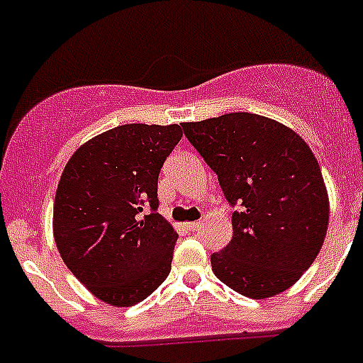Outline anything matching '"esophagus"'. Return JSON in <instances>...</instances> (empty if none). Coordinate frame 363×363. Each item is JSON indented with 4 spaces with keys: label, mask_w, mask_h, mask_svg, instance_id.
Masks as SVG:
<instances>
[{
    "label": "esophagus",
    "mask_w": 363,
    "mask_h": 363,
    "mask_svg": "<svg viewBox=\"0 0 363 363\" xmlns=\"http://www.w3.org/2000/svg\"><path fill=\"white\" fill-rule=\"evenodd\" d=\"M199 226H201V223H196V220L194 223H185V228H187L189 231H196Z\"/></svg>",
    "instance_id": "1"
}]
</instances>
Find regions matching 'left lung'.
Segmentation results:
<instances>
[{
  "instance_id": "left-lung-1",
  "label": "left lung",
  "mask_w": 363,
  "mask_h": 363,
  "mask_svg": "<svg viewBox=\"0 0 363 363\" xmlns=\"http://www.w3.org/2000/svg\"><path fill=\"white\" fill-rule=\"evenodd\" d=\"M217 174L233 237L210 257L217 278L253 299L287 291L323 247L330 201L317 158L285 124L250 112L182 123Z\"/></svg>"
}]
</instances>
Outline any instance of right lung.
<instances>
[{
	"instance_id": "add662e5",
	"label": "right lung",
	"mask_w": 363,
	"mask_h": 363,
	"mask_svg": "<svg viewBox=\"0 0 363 363\" xmlns=\"http://www.w3.org/2000/svg\"><path fill=\"white\" fill-rule=\"evenodd\" d=\"M179 139L178 124H123L78 147L62 172L53 206L58 253L106 305H135L169 276L178 233L157 212V191Z\"/></svg>"
}]
</instances>
